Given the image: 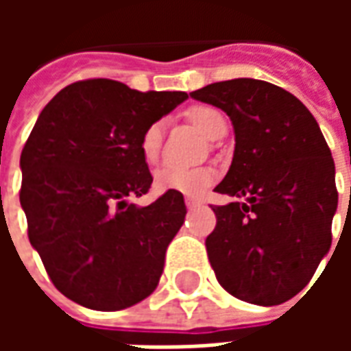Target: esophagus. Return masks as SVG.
<instances>
[{"label": "esophagus", "mask_w": 351, "mask_h": 351, "mask_svg": "<svg viewBox=\"0 0 351 351\" xmlns=\"http://www.w3.org/2000/svg\"><path fill=\"white\" fill-rule=\"evenodd\" d=\"M201 203H203V201L197 197H190V195L186 197V206H188V208H195V206H199Z\"/></svg>", "instance_id": "obj_1"}]
</instances>
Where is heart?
Segmentation results:
<instances>
[{"label":"heart","mask_w":351,"mask_h":351,"mask_svg":"<svg viewBox=\"0 0 351 351\" xmlns=\"http://www.w3.org/2000/svg\"><path fill=\"white\" fill-rule=\"evenodd\" d=\"M190 123L203 133L206 138H220L228 130V120L218 108L208 105H195L188 112ZM161 141H163V123L152 122L141 135L138 150L143 154L146 163H156L161 152ZM218 173L213 167H195V169H176L163 167L156 173V188L160 191H178L184 195H201L205 193L214 182Z\"/></svg>","instance_id":"obj_1"}]
</instances>
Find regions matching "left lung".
Returning <instances> with one entry per match:
<instances>
[{"mask_svg":"<svg viewBox=\"0 0 351 351\" xmlns=\"http://www.w3.org/2000/svg\"><path fill=\"white\" fill-rule=\"evenodd\" d=\"M221 108L235 130L228 175L231 203L213 206L206 254L221 287L272 306L306 286L331 248L339 191L335 161L316 118L271 82L233 79L190 93Z\"/></svg>","mask_w":351,"mask_h":351,"instance_id":"obj_1","label":"left lung"}]
</instances>
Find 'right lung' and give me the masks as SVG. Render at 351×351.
<instances>
[{"label":"right lung","instance_id":"right-lung-1","mask_svg":"<svg viewBox=\"0 0 351 351\" xmlns=\"http://www.w3.org/2000/svg\"><path fill=\"white\" fill-rule=\"evenodd\" d=\"M186 92H137L90 79L58 92L35 122L22 156L20 205L27 237L52 284L92 310H122L152 293L169 243L182 228V193L152 205L138 141Z\"/></svg>","mask_w":351,"mask_h":351}]
</instances>
